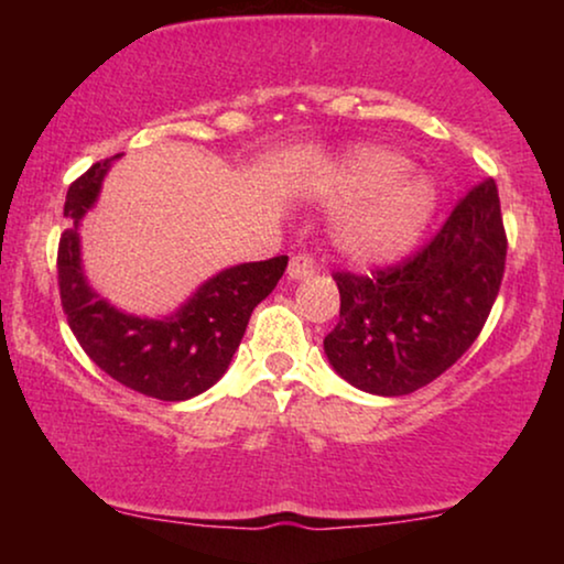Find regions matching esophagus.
<instances>
[{
    "label": "esophagus",
    "instance_id": "34e87169",
    "mask_svg": "<svg viewBox=\"0 0 564 564\" xmlns=\"http://www.w3.org/2000/svg\"><path fill=\"white\" fill-rule=\"evenodd\" d=\"M313 274H315V261L311 253H295V257L290 259V267H288L290 280H307V276Z\"/></svg>",
    "mask_w": 564,
    "mask_h": 564
}]
</instances>
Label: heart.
I'll use <instances>...</instances> for the list:
<instances>
[{
    "instance_id": "1",
    "label": "heart",
    "mask_w": 564,
    "mask_h": 564,
    "mask_svg": "<svg viewBox=\"0 0 564 564\" xmlns=\"http://www.w3.org/2000/svg\"><path fill=\"white\" fill-rule=\"evenodd\" d=\"M411 161L384 145L354 149L313 176L311 192L346 207L334 223V243L357 264H390L426 234L436 213V184L411 174Z\"/></svg>"
}]
</instances>
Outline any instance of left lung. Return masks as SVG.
Here are the masks:
<instances>
[{
  "label": "left lung",
  "instance_id": "1",
  "mask_svg": "<svg viewBox=\"0 0 564 564\" xmlns=\"http://www.w3.org/2000/svg\"><path fill=\"white\" fill-rule=\"evenodd\" d=\"M498 187L485 180L442 230L395 267L336 272L338 323L323 349L338 375L372 395H408L444 375L480 336L506 272Z\"/></svg>",
  "mask_w": 564,
  "mask_h": 564
}]
</instances>
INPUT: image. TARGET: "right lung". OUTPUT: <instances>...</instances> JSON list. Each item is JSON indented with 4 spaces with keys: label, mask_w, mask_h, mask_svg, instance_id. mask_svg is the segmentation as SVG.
<instances>
[{
    "label": "right lung",
    "mask_w": 564,
    "mask_h": 564,
    "mask_svg": "<svg viewBox=\"0 0 564 564\" xmlns=\"http://www.w3.org/2000/svg\"><path fill=\"white\" fill-rule=\"evenodd\" d=\"M110 156L97 161L66 192L68 228L58 241V290L76 341L95 365L149 398L189 400L226 375L261 300L276 288L288 257L223 269L166 318H138L89 288L82 269L79 223L97 203Z\"/></svg>",
    "instance_id": "add662e5"
}]
</instances>
